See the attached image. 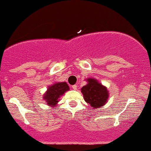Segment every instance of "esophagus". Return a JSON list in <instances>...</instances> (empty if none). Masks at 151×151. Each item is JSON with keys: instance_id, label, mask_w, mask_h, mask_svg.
<instances>
[{"instance_id": "obj_1", "label": "esophagus", "mask_w": 151, "mask_h": 151, "mask_svg": "<svg viewBox=\"0 0 151 151\" xmlns=\"http://www.w3.org/2000/svg\"><path fill=\"white\" fill-rule=\"evenodd\" d=\"M71 88H72L74 90H77V85H72V87H71Z\"/></svg>"}]
</instances>
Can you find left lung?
I'll use <instances>...</instances> for the list:
<instances>
[{
    "instance_id": "obj_1",
    "label": "left lung",
    "mask_w": 151,
    "mask_h": 151,
    "mask_svg": "<svg viewBox=\"0 0 151 151\" xmlns=\"http://www.w3.org/2000/svg\"><path fill=\"white\" fill-rule=\"evenodd\" d=\"M88 83L81 89L85 101L93 108H99L104 105L109 96L106 87L94 79H88Z\"/></svg>"
}]
</instances>
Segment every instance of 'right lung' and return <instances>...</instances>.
Returning a JSON list of instances; mask_svg holds the SVG:
<instances>
[{
    "label": "right lung",
    "instance_id": "right-lung-1",
    "mask_svg": "<svg viewBox=\"0 0 151 151\" xmlns=\"http://www.w3.org/2000/svg\"><path fill=\"white\" fill-rule=\"evenodd\" d=\"M68 90L69 87L66 83H55L49 87L47 93L44 96V99L47 101V104L55 106L59 97Z\"/></svg>",
    "mask_w": 151,
    "mask_h": 151
}]
</instances>
